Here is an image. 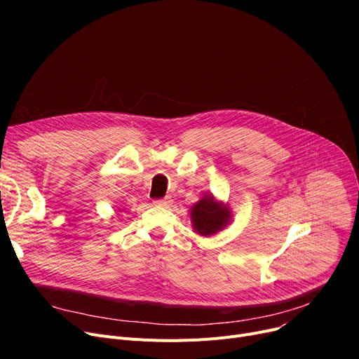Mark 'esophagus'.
<instances>
[{
  "label": "esophagus",
  "instance_id": "obj_1",
  "mask_svg": "<svg viewBox=\"0 0 359 359\" xmlns=\"http://www.w3.org/2000/svg\"><path fill=\"white\" fill-rule=\"evenodd\" d=\"M172 199L170 198H163V199H156L154 201V205H157V206H164V208H167V206H170L172 205Z\"/></svg>",
  "mask_w": 359,
  "mask_h": 359
}]
</instances>
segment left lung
<instances>
[{"mask_svg":"<svg viewBox=\"0 0 359 359\" xmlns=\"http://www.w3.org/2000/svg\"><path fill=\"white\" fill-rule=\"evenodd\" d=\"M194 229L201 236H212L222 230L230 222L231 212L227 205L214 199L212 195L202 198L191 210Z\"/></svg>","mask_w":359,"mask_h":359,"instance_id":"1","label":"left lung"}]
</instances>
